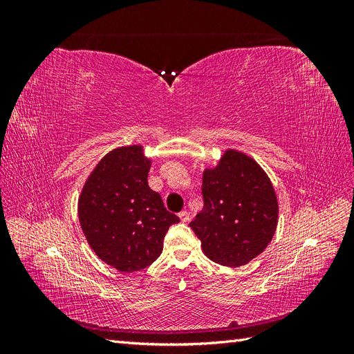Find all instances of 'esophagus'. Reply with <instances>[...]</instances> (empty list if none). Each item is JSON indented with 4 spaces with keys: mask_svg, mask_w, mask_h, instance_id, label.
Wrapping results in <instances>:
<instances>
[{
    "mask_svg": "<svg viewBox=\"0 0 354 354\" xmlns=\"http://www.w3.org/2000/svg\"><path fill=\"white\" fill-rule=\"evenodd\" d=\"M178 218L183 221V223H187L189 221V212L187 211H181L178 212Z\"/></svg>",
    "mask_w": 354,
    "mask_h": 354,
    "instance_id": "1",
    "label": "esophagus"
}]
</instances>
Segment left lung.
<instances>
[{"label":"left lung","instance_id":"left-lung-1","mask_svg":"<svg viewBox=\"0 0 354 354\" xmlns=\"http://www.w3.org/2000/svg\"><path fill=\"white\" fill-rule=\"evenodd\" d=\"M203 208L190 223L202 251L214 263L239 267L270 243L279 203L266 171L236 149H226L202 173Z\"/></svg>","mask_w":354,"mask_h":354}]
</instances>
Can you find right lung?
<instances>
[{"instance_id": "right-lung-1", "label": "right lung", "mask_w": 354, "mask_h": 354, "mask_svg": "<svg viewBox=\"0 0 354 354\" xmlns=\"http://www.w3.org/2000/svg\"><path fill=\"white\" fill-rule=\"evenodd\" d=\"M151 165L142 145L115 147L93 168L78 198L90 248L124 273L151 266L162 252L167 230L180 221L149 187Z\"/></svg>"}]
</instances>
